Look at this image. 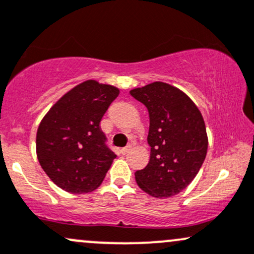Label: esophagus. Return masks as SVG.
I'll list each match as a JSON object with an SVG mask.
<instances>
[{
  "mask_svg": "<svg viewBox=\"0 0 254 254\" xmlns=\"http://www.w3.org/2000/svg\"><path fill=\"white\" fill-rule=\"evenodd\" d=\"M130 149H131V146H130V144H129V146H127V147H124V148H122L121 149V153H122V154H127V153L129 152Z\"/></svg>",
  "mask_w": 254,
  "mask_h": 254,
  "instance_id": "1",
  "label": "esophagus"
}]
</instances>
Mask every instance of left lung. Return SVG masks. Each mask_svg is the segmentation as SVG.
<instances>
[{
	"label": "left lung",
	"instance_id": "1",
	"mask_svg": "<svg viewBox=\"0 0 254 254\" xmlns=\"http://www.w3.org/2000/svg\"><path fill=\"white\" fill-rule=\"evenodd\" d=\"M149 113V163L135 172L137 185L155 197H171L196 176L207 153L201 112L182 90L154 82L130 90Z\"/></svg>",
	"mask_w": 254,
	"mask_h": 254
}]
</instances>
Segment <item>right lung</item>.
Returning a JSON list of instances; mask_svg holds the SVG:
<instances>
[{
	"label": "right lung",
	"instance_id": "right-lung-1",
	"mask_svg": "<svg viewBox=\"0 0 254 254\" xmlns=\"http://www.w3.org/2000/svg\"><path fill=\"white\" fill-rule=\"evenodd\" d=\"M118 95L116 86L85 80L60 97L41 121L38 161L65 191L90 193L104 181L117 155L106 146L100 122Z\"/></svg>",
	"mask_w": 254,
	"mask_h": 254
}]
</instances>
